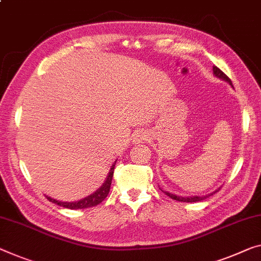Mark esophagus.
Here are the masks:
<instances>
[{
	"mask_svg": "<svg viewBox=\"0 0 261 261\" xmlns=\"http://www.w3.org/2000/svg\"><path fill=\"white\" fill-rule=\"evenodd\" d=\"M146 140H147L146 133H144V132H139V133L135 134L134 139H133V142L139 144V143H142L143 141H146Z\"/></svg>",
	"mask_w": 261,
	"mask_h": 261,
	"instance_id": "1",
	"label": "esophagus"
}]
</instances>
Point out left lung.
I'll use <instances>...</instances> for the list:
<instances>
[{"mask_svg": "<svg viewBox=\"0 0 261 261\" xmlns=\"http://www.w3.org/2000/svg\"><path fill=\"white\" fill-rule=\"evenodd\" d=\"M212 71H214V74L216 75V77L217 78H219V79H222V80H224V82H226V83H228L230 84V85L232 86V83H231V80L228 79V77L227 75L224 73L223 71H220L217 66H214L212 67ZM160 189H161V188H160ZM219 190V188L217 190H215L214 192H211V194H209V195H205V196H178V195H175V194H171V192H169V191H164V190H162L161 189V191H163L164 194H166L167 196H169L170 198H172V199H175V200H178V202H186V203H195V202H200V200H203V199H205L206 197H209V196H211V195H214L215 192H217Z\"/></svg>", "mask_w": 261, "mask_h": 261, "instance_id": "1", "label": "left lung"}]
</instances>
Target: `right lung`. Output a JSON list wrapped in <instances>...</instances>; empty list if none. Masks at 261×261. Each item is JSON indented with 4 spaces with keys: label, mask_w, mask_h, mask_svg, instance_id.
I'll list each match as a JSON object with an SVG mask.
<instances>
[{
    "label": "right lung",
    "mask_w": 261,
    "mask_h": 261,
    "mask_svg": "<svg viewBox=\"0 0 261 261\" xmlns=\"http://www.w3.org/2000/svg\"><path fill=\"white\" fill-rule=\"evenodd\" d=\"M117 162V161H115ZM115 162L112 164L110 171H108V175L106 177V181L102 183V186L99 188V189L95 190L93 194H91L86 197H84L79 200H75V202H62V200H57L49 197L46 196V198L50 200V202L58 204L59 206H64L67 207V209L71 210H77V209H86V207H92L98 205L102 202L103 199L107 197L108 192H110L111 189V183H112V178H113V171H114V167H115Z\"/></svg>",
    "instance_id": "right-lung-1"
}]
</instances>
